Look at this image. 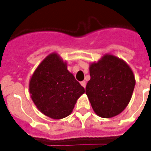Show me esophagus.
I'll return each mask as SVG.
<instances>
[{
    "label": "esophagus",
    "instance_id": "34e87169",
    "mask_svg": "<svg viewBox=\"0 0 151 151\" xmlns=\"http://www.w3.org/2000/svg\"><path fill=\"white\" fill-rule=\"evenodd\" d=\"M81 86L84 87V88H85V87H86V82L84 81H83L81 82Z\"/></svg>",
    "mask_w": 151,
    "mask_h": 151
}]
</instances>
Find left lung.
<instances>
[{"label":"left lung","instance_id":"obj_1","mask_svg":"<svg viewBox=\"0 0 151 151\" xmlns=\"http://www.w3.org/2000/svg\"><path fill=\"white\" fill-rule=\"evenodd\" d=\"M91 79L86 95L95 113L101 118H111L126 109L133 95L136 81L124 60L106 54L89 67Z\"/></svg>","mask_w":151,"mask_h":151}]
</instances>
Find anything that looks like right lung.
<instances>
[{
	"instance_id": "add662e5",
	"label": "right lung",
	"mask_w": 151,
	"mask_h": 151,
	"mask_svg": "<svg viewBox=\"0 0 151 151\" xmlns=\"http://www.w3.org/2000/svg\"><path fill=\"white\" fill-rule=\"evenodd\" d=\"M29 92L42 113L60 119L71 113L84 88L67 70V63L53 52L46 56L33 73Z\"/></svg>"
}]
</instances>
